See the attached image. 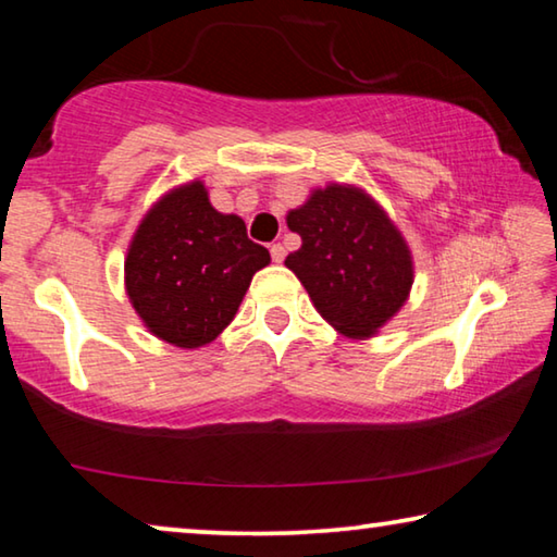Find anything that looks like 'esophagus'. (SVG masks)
I'll use <instances>...</instances> for the list:
<instances>
[{
	"mask_svg": "<svg viewBox=\"0 0 557 557\" xmlns=\"http://www.w3.org/2000/svg\"><path fill=\"white\" fill-rule=\"evenodd\" d=\"M270 256H272V262H282V260H285V256H287L285 245H282V243H272V245H270Z\"/></svg>",
	"mask_w": 557,
	"mask_h": 557,
	"instance_id": "34e87169",
	"label": "esophagus"
}]
</instances>
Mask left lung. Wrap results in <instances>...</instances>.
<instances>
[{
  "mask_svg": "<svg viewBox=\"0 0 557 557\" xmlns=\"http://www.w3.org/2000/svg\"><path fill=\"white\" fill-rule=\"evenodd\" d=\"M301 248L285 265L317 312L348 338H369L400 312L412 287V256L395 223L363 188L329 184L287 213Z\"/></svg>",
  "mask_w": 557,
  "mask_h": 557,
  "instance_id": "8db88e82",
  "label": "left lung"
}]
</instances>
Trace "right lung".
Here are the masks:
<instances>
[{
	"label": "right lung",
	"mask_w": 557,
	"mask_h": 557,
	"mask_svg": "<svg viewBox=\"0 0 557 557\" xmlns=\"http://www.w3.org/2000/svg\"><path fill=\"white\" fill-rule=\"evenodd\" d=\"M270 262L240 215L219 213L203 182L164 194L137 225L125 289L157 338L178 348L211 344L238 312L250 280Z\"/></svg>",
	"instance_id": "1"
}]
</instances>
